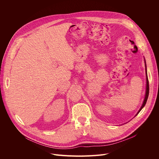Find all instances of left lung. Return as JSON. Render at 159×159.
<instances>
[{
  "label": "left lung",
  "instance_id": "left-lung-1",
  "mask_svg": "<svg viewBox=\"0 0 159 159\" xmlns=\"http://www.w3.org/2000/svg\"><path fill=\"white\" fill-rule=\"evenodd\" d=\"M147 66H146V63H145V70H146V74H147V87H146V93H145V99H144V101H143V104L141 107V108L140 109V110L139 111L138 113L137 114V115L139 114V113L140 112V111L142 109V108L145 106L146 102H147V99H148V94H149V83H148V76H147ZM136 115V116H137Z\"/></svg>",
  "mask_w": 159,
  "mask_h": 159
}]
</instances>
